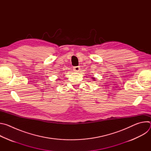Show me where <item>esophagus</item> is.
Wrapping results in <instances>:
<instances>
[{"instance_id": "1", "label": "esophagus", "mask_w": 151, "mask_h": 151, "mask_svg": "<svg viewBox=\"0 0 151 151\" xmlns=\"http://www.w3.org/2000/svg\"><path fill=\"white\" fill-rule=\"evenodd\" d=\"M73 70L75 72H79L80 70V67L79 66H75V67H73Z\"/></svg>"}]
</instances>
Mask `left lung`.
Instances as JSON below:
<instances>
[{"instance_id":"obj_1","label":"left lung","mask_w":151,"mask_h":151,"mask_svg":"<svg viewBox=\"0 0 151 151\" xmlns=\"http://www.w3.org/2000/svg\"><path fill=\"white\" fill-rule=\"evenodd\" d=\"M93 79H95V78H93Z\"/></svg>"}]
</instances>
